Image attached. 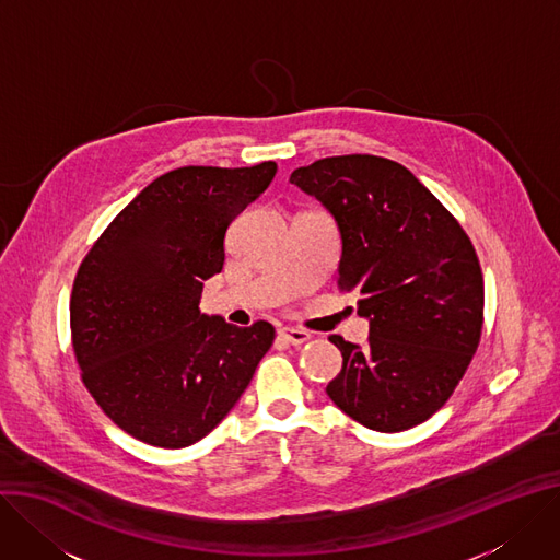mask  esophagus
<instances>
[{
  "mask_svg": "<svg viewBox=\"0 0 560 560\" xmlns=\"http://www.w3.org/2000/svg\"><path fill=\"white\" fill-rule=\"evenodd\" d=\"M279 335L290 343V346H303L311 339V332L301 330V328H281Z\"/></svg>",
  "mask_w": 560,
  "mask_h": 560,
  "instance_id": "1",
  "label": "esophagus"
}]
</instances>
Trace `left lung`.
I'll return each instance as SVG.
<instances>
[{
	"label": "left lung",
	"instance_id": "obj_1",
	"mask_svg": "<svg viewBox=\"0 0 560 560\" xmlns=\"http://www.w3.org/2000/svg\"><path fill=\"white\" fill-rule=\"evenodd\" d=\"M341 236L339 288L358 292L369 343L332 335L341 371L326 386L373 431L429 420L463 380L482 332L485 283L476 249L442 202L399 163L352 154L290 174Z\"/></svg>",
	"mask_w": 560,
	"mask_h": 560
}]
</instances>
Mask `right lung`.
I'll list each match as a JSON object with an SVG mask.
<instances>
[{"mask_svg":"<svg viewBox=\"0 0 560 560\" xmlns=\"http://www.w3.org/2000/svg\"><path fill=\"white\" fill-rule=\"evenodd\" d=\"M277 163L180 167L149 183L82 261L71 335L82 382L122 431L183 448L238 401L275 341L198 311L202 283L225 264L230 223L257 200Z\"/></svg>","mask_w":560,"mask_h":560,"instance_id":"right-lung-1","label":"right lung"}]
</instances>
